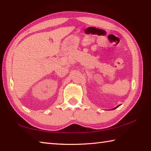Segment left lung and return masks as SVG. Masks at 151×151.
I'll return each instance as SVG.
<instances>
[{
	"instance_id": "1",
	"label": "left lung",
	"mask_w": 151,
	"mask_h": 151,
	"mask_svg": "<svg viewBox=\"0 0 151 151\" xmlns=\"http://www.w3.org/2000/svg\"><path fill=\"white\" fill-rule=\"evenodd\" d=\"M119 106H120V105H119V106H117V107H116V108H114V109H116V108H118V107H119Z\"/></svg>"
}]
</instances>
